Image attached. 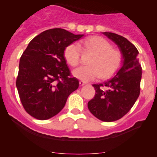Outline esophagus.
Masks as SVG:
<instances>
[{
	"label": "esophagus",
	"mask_w": 157,
	"mask_h": 157,
	"mask_svg": "<svg viewBox=\"0 0 157 157\" xmlns=\"http://www.w3.org/2000/svg\"><path fill=\"white\" fill-rule=\"evenodd\" d=\"M79 84H80V86H83V85L86 84V83H85V82H83V81H80V82H79Z\"/></svg>",
	"instance_id": "obj_1"
}]
</instances>
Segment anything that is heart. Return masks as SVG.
I'll use <instances>...</instances> for the list:
<instances>
[{
	"label": "heart",
	"instance_id": "1",
	"mask_svg": "<svg viewBox=\"0 0 157 157\" xmlns=\"http://www.w3.org/2000/svg\"><path fill=\"white\" fill-rule=\"evenodd\" d=\"M86 48L95 52L90 61V66H80L73 71V76L81 81H92L99 78L107 79L115 74L122 61L121 52L112 48L109 41L100 36H92L83 41ZM64 57L70 65L77 66L80 61V45L72 42L64 50Z\"/></svg>",
	"mask_w": 157,
	"mask_h": 157
}]
</instances>
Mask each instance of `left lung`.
<instances>
[{"mask_svg":"<svg viewBox=\"0 0 157 157\" xmlns=\"http://www.w3.org/2000/svg\"><path fill=\"white\" fill-rule=\"evenodd\" d=\"M102 34L118 45L124 60L113 78L93 85L96 94L88 102V109L98 119L111 122L122 118L135 103L140 95L142 68L138 51L126 38L109 32Z\"/></svg>","mask_w":157,"mask_h":157,"instance_id":"obj_1","label":"left lung"}]
</instances>
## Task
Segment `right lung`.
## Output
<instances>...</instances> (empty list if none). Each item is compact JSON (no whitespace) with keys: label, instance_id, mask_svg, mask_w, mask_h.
Returning <instances> with one entry per match:
<instances>
[{"label":"right lung","instance_id":"right-lung-1","mask_svg":"<svg viewBox=\"0 0 157 157\" xmlns=\"http://www.w3.org/2000/svg\"><path fill=\"white\" fill-rule=\"evenodd\" d=\"M83 36L56 28L42 32L29 43L20 58L16 86L23 108L31 116L52 118L78 88V80L71 77L64 50Z\"/></svg>","mask_w":157,"mask_h":157}]
</instances>
